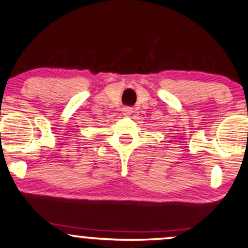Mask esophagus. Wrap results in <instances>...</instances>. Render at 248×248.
Listing matches in <instances>:
<instances>
[{
    "instance_id": "1",
    "label": "esophagus",
    "mask_w": 248,
    "mask_h": 248,
    "mask_svg": "<svg viewBox=\"0 0 248 248\" xmlns=\"http://www.w3.org/2000/svg\"><path fill=\"white\" fill-rule=\"evenodd\" d=\"M122 112H124V115H130L131 112H133V108H128V106H126V108H122Z\"/></svg>"
}]
</instances>
